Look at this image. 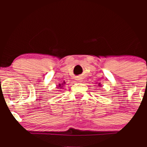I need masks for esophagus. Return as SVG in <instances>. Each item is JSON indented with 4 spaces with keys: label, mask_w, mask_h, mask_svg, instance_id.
Segmentation results:
<instances>
[{
    "label": "esophagus",
    "mask_w": 147,
    "mask_h": 147,
    "mask_svg": "<svg viewBox=\"0 0 147 147\" xmlns=\"http://www.w3.org/2000/svg\"><path fill=\"white\" fill-rule=\"evenodd\" d=\"M77 80H79V82H82V79H77Z\"/></svg>",
    "instance_id": "1"
}]
</instances>
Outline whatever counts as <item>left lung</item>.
Listing matches in <instances>:
<instances>
[{"label": "left lung", "instance_id": "obj_1", "mask_svg": "<svg viewBox=\"0 0 147 147\" xmlns=\"http://www.w3.org/2000/svg\"><path fill=\"white\" fill-rule=\"evenodd\" d=\"M98 85H99V86H101V84H100V83H99V84H98Z\"/></svg>", "mask_w": 147, "mask_h": 147}]
</instances>
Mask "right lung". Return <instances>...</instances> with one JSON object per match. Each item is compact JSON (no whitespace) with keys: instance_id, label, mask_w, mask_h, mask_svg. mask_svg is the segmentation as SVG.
I'll return each instance as SVG.
<instances>
[{"instance_id":"right-lung-1","label":"right lung","mask_w":147,"mask_h":147,"mask_svg":"<svg viewBox=\"0 0 147 147\" xmlns=\"http://www.w3.org/2000/svg\"><path fill=\"white\" fill-rule=\"evenodd\" d=\"M64 84H65V82H63L62 84H59V86H57V88H58L61 89V88H63V86L64 85Z\"/></svg>"}]
</instances>
